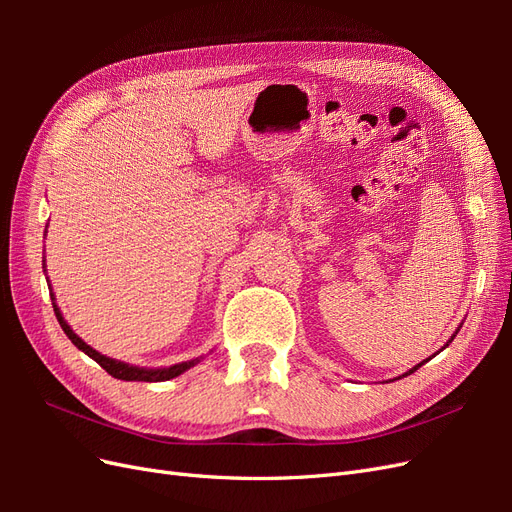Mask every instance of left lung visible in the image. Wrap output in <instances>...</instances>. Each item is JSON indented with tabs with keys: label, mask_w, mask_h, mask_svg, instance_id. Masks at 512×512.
<instances>
[{
	"label": "left lung",
	"mask_w": 512,
	"mask_h": 512,
	"mask_svg": "<svg viewBox=\"0 0 512 512\" xmlns=\"http://www.w3.org/2000/svg\"><path fill=\"white\" fill-rule=\"evenodd\" d=\"M461 324H463V322H461ZM461 324H459V327H457V331H455V333H453V335H451V339H448V342H446V344H444V348H446V346H448V344H451V342H453V339H455V335H457V333H459V329H461ZM429 359H431V356H429ZM429 359H427V361H429ZM427 361H421V363H418V365H414V367H412V369H408V371H406V374H401V376H397V378H395V380H401V378H406V376H410V374H414V371H416V369H418V367H423V365H425V363H427Z\"/></svg>",
	"instance_id": "8db88e82"
}]
</instances>
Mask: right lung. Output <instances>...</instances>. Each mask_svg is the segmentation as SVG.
I'll use <instances>...</instances> for the list:
<instances>
[{
	"mask_svg": "<svg viewBox=\"0 0 512 512\" xmlns=\"http://www.w3.org/2000/svg\"><path fill=\"white\" fill-rule=\"evenodd\" d=\"M51 301H53V309H55L57 322L61 324V329H64V333L68 335L70 342H72L76 348H79L81 352H85V354L89 356V359H94L102 369H106L108 374H111V376L117 378V380H126V382H164V380L181 376L183 371H188L190 367H194V365H198L200 361H203V356H198V359L175 363V365H170V367H138V365H130V363H123V361L111 359V356L100 354L98 350H94L89 344H85L83 339L72 331L70 324L64 320V314L59 312V307H57V303H55L53 292H51Z\"/></svg>",
	"mask_w": 512,
	"mask_h": 512,
	"instance_id": "right-lung-1",
	"label": "right lung"
}]
</instances>
